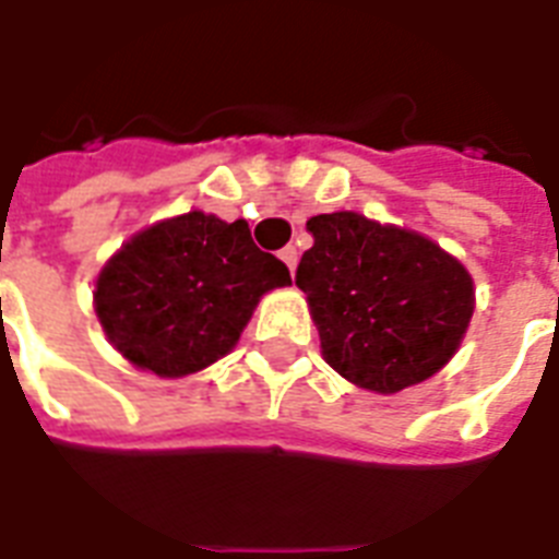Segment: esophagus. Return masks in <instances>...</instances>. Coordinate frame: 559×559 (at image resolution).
I'll use <instances>...</instances> for the list:
<instances>
[{"label": "esophagus", "instance_id": "esophagus-1", "mask_svg": "<svg viewBox=\"0 0 559 559\" xmlns=\"http://www.w3.org/2000/svg\"><path fill=\"white\" fill-rule=\"evenodd\" d=\"M281 261L287 263L289 272H296V263H298V249H296V246H284V249H281Z\"/></svg>", "mask_w": 559, "mask_h": 559}]
</instances>
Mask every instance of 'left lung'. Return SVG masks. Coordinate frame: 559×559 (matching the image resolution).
Wrapping results in <instances>:
<instances>
[{
	"label": "left lung",
	"mask_w": 559,
	"mask_h": 559,
	"mask_svg": "<svg viewBox=\"0 0 559 559\" xmlns=\"http://www.w3.org/2000/svg\"><path fill=\"white\" fill-rule=\"evenodd\" d=\"M296 287L345 380L394 394L450 362L473 316V278L432 240L336 211L307 219Z\"/></svg>",
	"instance_id": "obj_1"
}]
</instances>
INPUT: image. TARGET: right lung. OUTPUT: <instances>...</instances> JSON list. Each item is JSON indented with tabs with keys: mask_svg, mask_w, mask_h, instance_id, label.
Listing matches in <instances>:
<instances>
[{
	"mask_svg": "<svg viewBox=\"0 0 559 559\" xmlns=\"http://www.w3.org/2000/svg\"><path fill=\"white\" fill-rule=\"evenodd\" d=\"M289 270L261 252L243 219L191 211L144 228L100 270L95 310L139 368L186 377L235 348L266 289Z\"/></svg>",
	"mask_w": 559,
	"mask_h": 559,
	"instance_id": "1",
	"label": "right lung"
}]
</instances>
